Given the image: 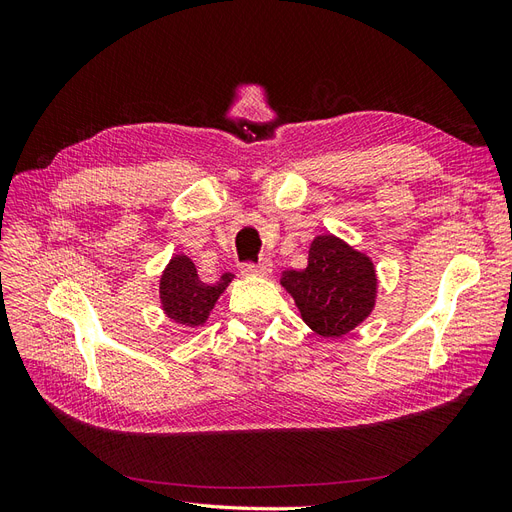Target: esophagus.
Wrapping results in <instances>:
<instances>
[{
  "instance_id": "esophagus-1",
  "label": "esophagus",
  "mask_w": 512,
  "mask_h": 512,
  "mask_svg": "<svg viewBox=\"0 0 512 512\" xmlns=\"http://www.w3.org/2000/svg\"><path fill=\"white\" fill-rule=\"evenodd\" d=\"M273 265L269 260H262V262H245V265L241 267V273L245 277H267L271 275V269Z\"/></svg>"
}]
</instances>
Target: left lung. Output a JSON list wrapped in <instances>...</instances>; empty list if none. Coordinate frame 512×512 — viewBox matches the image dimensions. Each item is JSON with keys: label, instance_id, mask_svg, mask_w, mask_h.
I'll use <instances>...</instances> for the list:
<instances>
[{"label": "left lung", "instance_id": "obj_1", "mask_svg": "<svg viewBox=\"0 0 512 512\" xmlns=\"http://www.w3.org/2000/svg\"><path fill=\"white\" fill-rule=\"evenodd\" d=\"M280 284L297 303L303 322L322 337H344L371 314L378 280L374 262L335 235L309 245L307 267L284 271Z\"/></svg>", "mask_w": 512, "mask_h": 512}]
</instances>
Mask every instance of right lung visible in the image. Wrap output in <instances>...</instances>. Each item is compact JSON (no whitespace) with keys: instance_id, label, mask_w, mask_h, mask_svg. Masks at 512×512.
Segmentation results:
<instances>
[{"instance_id":"1","label":"right lung","mask_w":512,"mask_h":512,"mask_svg":"<svg viewBox=\"0 0 512 512\" xmlns=\"http://www.w3.org/2000/svg\"><path fill=\"white\" fill-rule=\"evenodd\" d=\"M232 277L235 275L224 273L215 284H205L200 282L194 262L188 256H173L160 277V303L164 314L185 329L203 327Z\"/></svg>"}]
</instances>
